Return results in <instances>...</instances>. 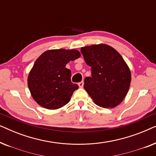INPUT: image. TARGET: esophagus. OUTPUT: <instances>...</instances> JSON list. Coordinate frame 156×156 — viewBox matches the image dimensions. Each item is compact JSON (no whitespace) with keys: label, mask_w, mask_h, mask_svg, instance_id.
<instances>
[{"label":"esophagus","mask_w":156,"mask_h":156,"mask_svg":"<svg viewBox=\"0 0 156 156\" xmlns=\"http://www.w3.org/2000/svg\"><path fill=\"white\" fill-rule=\"evenodd\" d=\"M78 85H79V87H81V88H82V87H83V86H84V82H83V81H82V82H79Z\"/></svg>","instance_id":"obj_1"}]
</instances>
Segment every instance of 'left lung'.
<instances>
[{
  "label": "left lung",
  "mask_w": 156,
  "mask_h": 156,
  "mask_svg": "<svg viewBox=\"0 0 156 156\" xmlns=\"http://www.w3.org/2000/svg\"><path fill=\"white\" fill-rule=\"evenodd\" d=\"M91 67V76L84 79V88L94 103L103 108H114L124 99L131 81V72L117 51L105 44L81 49Z\"/></svg>",
  "instance_id": "obj_1"
}]
</instances>
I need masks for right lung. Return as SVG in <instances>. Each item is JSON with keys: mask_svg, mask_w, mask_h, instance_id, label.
<instances>
[{"mask_svg": "<svg viewBox=\"0 0 156 156\" xmlns=\"http://www.w3.org/2000/svg\"><path fill=\"white\" fill-rule=\"evenodd\" d=\"M80 57L76 50L59 49L48 50L38 57L29 74L27 85L39 105L57 109L69 101L79 86L71 82V71L65 66Z\"/></svg>", "mask_w": 156, "mask_h": 156, "instance_id": "1", "label": "right lung"}]
</instances>
